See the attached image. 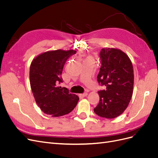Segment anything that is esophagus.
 Here are the masks:
<instances>
[{
    "label": "esophagus",
    "mask_w": 158,
    "mask_h": 158,
    "mask_svg": "<svg viewBox=\"0 0 158 158\" xmlns=\"http://www.w3.org/2000/svg\"><path fill=\"white\" fill-rule=\"evenodd\" d=\"M79 95H80V96H81V97H85V96H87V95H88V93L81 94H79Z\"/></svg>",
    "instance_id": "obj_1"
}]
</instances>
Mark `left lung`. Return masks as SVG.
Masks as SVG:
<instances>
[{"mask_svg":"<svg viewBox=\"0 0 158 158\" xmlns=\"http://www.w3.org/2000/svg\"><path fill=\"white\" fill-rule=\"evenodd\" d=\"M100 59L102 66L97 78L106 89L98 92L99 102L94 111L101 117L113 118L125 111L131 99L133 66L128 56L118 49H102Z\"/></svg>","mask_w":158,"mask_h":158,"instance_id":"8db88e82","label":"left lung"}]
</instances>
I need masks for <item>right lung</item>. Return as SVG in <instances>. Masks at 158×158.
Returning a JSON list of instances; mask_svg holds the SVG:
<instances>
[{"label": "right lung", "instance_id": "obj_1", "mask_svg": "<svg viewBox=\"0 0 158 158\" xmlns=\"http://www.w3.org/2000/svg\"><path fill=\"white\" fill-rule=\"evenodd\" d=\"M76 52L74 50L49 51L33 59L30 69V82L33 97L41 111L51 117L70 113L77 105L78 95L70 94L63 82L61 74L65 62Z\"/></svg>", "mask_w": 158, "mask_h": 158}]
</instances>
